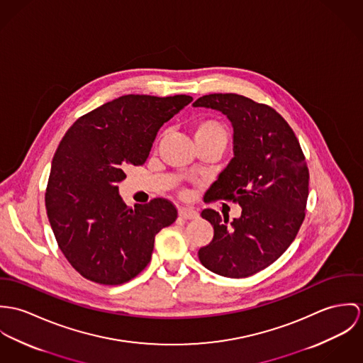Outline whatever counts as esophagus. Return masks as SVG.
<instances>
[{
  "label": "esophagus",
  "mask_w": 363,
  "mask_h": 363,
  "mask_svg": "<svg viewBox=\"0 0 363 363\" xmlns=\"http://www.w3.org/2000/svg\"><path fill=\"white\" fill-rule=\"evenodd\" d=\"M178 213H179V217H182L185 220H195V218L199 217V213L194 208H189V207H181L178 210Z\"/></svg>",
  "instance_id": "1"
}]
</instances>
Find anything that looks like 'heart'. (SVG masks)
Returning a JSON list of instances; mask_svg holds the SVG:
<instances>
[{"instance_id": "heart-1", "label": "heart", "mask_w": 363, "mask_h": 363, "mask_svg": "<svg viewBox=\"0 0 363 363\" xmlns=\"http://www.w3.org/2000/svg\"><path fill=\"white\" fill-rule=\"evenodd\" d=\"M194 138L196 143H223L225 146L228 132L223 122L214 118H204L195 125Z\"/></svg>"}]
</instances>
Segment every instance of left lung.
Here are the masks:
<instances>
[{
    "label": "left lung",
    "mask_w": 363,
    "mask_h": 363,
    "mask_svg": "<svg viewBox=\"0 0 363 363\" xmlns=\"http://www.w3.org/2000/svg\"><path fill=\"white\" fill-rule=\"evenodd\" d=\"M194 106L218 110L233 122L234 157L206 195L242 207L233 223L213 208L201 211L214 237L199 249V260L216 274L249 277L274 263L303 223L309 195L305 155L292 128L267 104L214 93Z\"/></svg>",
    "instance_id": "8db88e82"
}]
</instances>
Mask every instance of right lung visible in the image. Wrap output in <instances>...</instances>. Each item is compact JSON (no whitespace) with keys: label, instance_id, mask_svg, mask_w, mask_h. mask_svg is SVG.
<instances>
[{"label":"right lung","instance_id":"add662e5","mask_svg":"<svg viewBox=\"0 0 363 363\" xmlns=\"http://www.w3.org/2000/svg\"><path fill=\"white\" fill-rule=\"evenodd\" d=\"M194 99L126 94L82 116L54 155L45 208L57 243L86 280L120 285L150 262L155 237L177 207L164 198L128 207L117 184L147 160L164 122Z\"/></svg>","mask_w":363,"mask_h":363}]
</instances>
